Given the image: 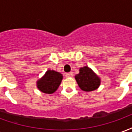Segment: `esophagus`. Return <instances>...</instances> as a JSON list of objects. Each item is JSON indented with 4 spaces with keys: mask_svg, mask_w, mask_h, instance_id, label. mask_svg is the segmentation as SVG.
<instances>
[{
    "mask_svg": "<svg viewBox=\"0 0 132 132\" xmlns=\"http://www.w3.org/2000/svg\"><path fill=\"white\" fill-rule=\"evenodd\" d=\"M66 76L67 78H70V77H73V73H72V72H70V73H66Z\"/></svg>",
    "mask_w": 132,
    "mask_h": 132,
    "instance_id": "esophagus-1",
    "label": "esophagus"
}]
</instances>
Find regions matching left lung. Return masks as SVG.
Segmentation results:
<instances>
[{"mask_svg": "<svg viewBox=\"0 0 132 132\" xmlns=\"http://www.w3.org/2000/svg\"><path fill=\"white\" fill-rule=\"evenodd\" d=\"M78 85L83 91L95 90L100 85V78L88 66L80 68L79 73L75 76Z\"/></svg>", "mask_w": 132, "mask_h": 132, "instance_id": "8db88e82", "label": "left lung"}]
</instances>
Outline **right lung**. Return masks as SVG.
Masks as SVG:
<instances>
[{"label":"right lung","instance_id":"obj_1","mask_svg":"<svg viewBox=\"0 0 132 132\" xmlns=\"http://www.w3.org/2000/svg\"><path fill=\"white\" fill-rule=\"evenodd\" d=\"M62 79L63 76L61 73L54 70H48L43 77L37 80V86L44 93L52 94L57 90Z\"/></svg>","mask_w":132,"mask_h":132}]
</instances>
